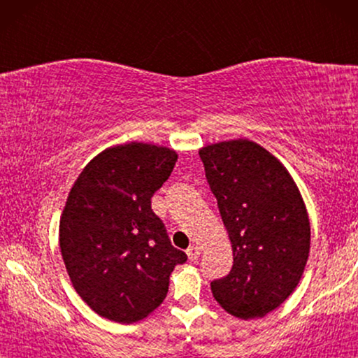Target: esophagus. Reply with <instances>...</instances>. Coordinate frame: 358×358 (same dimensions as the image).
I'll return each instance as SVG.
<instances>
[{"instance_id": "1", "label": "esophagus", "mask_w": 358, "mask_h": 358, "mask_svg": "<svg viewBox=\"0 0 358 358\" xmlns=\"http://www.w3.org/2000/svg\"><path fill=\"white\" fill-rule=\"evenodd\" d=\"M185 252H187L190 261H197L199 256H200V249L197 246H190Z\"/></svg>"}]
</instances>
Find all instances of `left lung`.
<instances>
[{"label":"left lung","instance_id":"left-lung-1","mask_svg":"<svg viewBox=\"0 0 358 358\" xmlns=\"http://www.w3.org/2000/svg\"><path fill=\"white\" fill-rule=\"evenodd\" d=\"M233 248V267L212 282L229 315L251 320L290 296L310 256V220L295 180L280 161L249 140L199 151Z\"/></svg>","mask_w":358,"mask_h":358}]
</instances>
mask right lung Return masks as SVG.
Returning <instances> with one entry per match:
<instances>
[{"label": "right lung", "instance_id": "1", "mask_svg": "<svg viewBox=\"0 0 358 358\" xmlns=\"http://www.w3.org/2000/svg\"><path fill=\"white\" fill-rule=\"evenodd\" d=\"M176 161L166 146H112L87 163L68 194L62 257L78 295L102 317L143 320L163 303L174 267L187 261L151 210Z\"/></svg>", "mask_w": 358, "mask_h": 358}]
</instances>
